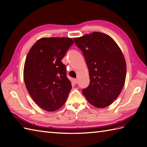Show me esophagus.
Returning <instances> with one entry per match:
<instances>
[{
    "instance_id": "1",
    "label": "esophagus",
    "mask_w": 147,
    "mask_h": 147,
    "mask_svg": "<svg viewBox=\"0 0 147 147\" xmlns=\"http://www.w3.org/2000/svg\"><path fill=\"white\" fill-rule=\"evenodd\" d=\"M73 82L74 84H76L78 83V79H73Z\"/></svg>"
}]
</instances>
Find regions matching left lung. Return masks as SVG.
<instances>
[{"mask_svg": "<svg viewBox=\"0 0 147 147\" xmlns=\"http://www.w3.org/2000/svg\"><path fill=\"white\" fill-rule=\"evenodd\" d=\"M83 53L90 83L83 94L90 104L105 108L119 95L125 83L126 63L119 47L107 34L94 32L74 38Z\"/></svg>", "mask_w": 147, "mask_h": 147, "instance_id": "obj_1", "label": "left lung"}]
</instances>
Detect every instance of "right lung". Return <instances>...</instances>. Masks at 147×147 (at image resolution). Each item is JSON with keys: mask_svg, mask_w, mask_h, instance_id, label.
<instances>
[{"mask_svg": "<svg viewBox=\"0 0 147 147\" xmlns=\"http://www.w3.org/2000/svg\"><path fill=\"white\" fill-rule=\"evenodd\" d=\"M73 43L67 37H43L37 40L27 54L24 83L34 102L46 111L61 108L72 88L61 60Z\"/></svg>", "mask_w": 147, "mask_h": 147, "instance_id": "right-lung-1", "label": "right lung"}]
</instances>
